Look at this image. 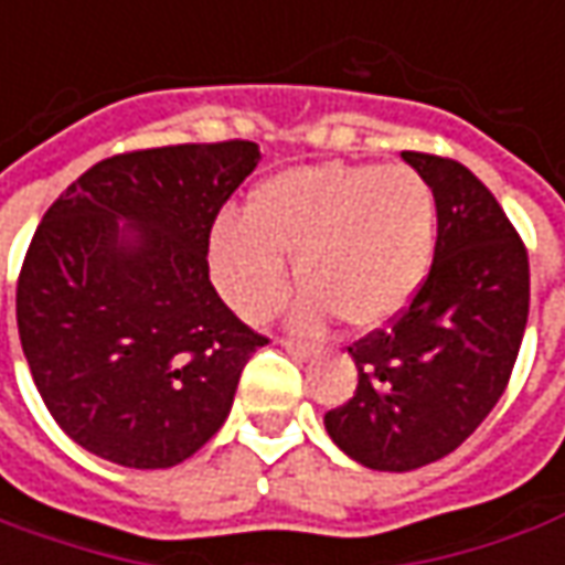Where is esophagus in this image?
Listing matches in <instances>:
<instances>
[{
    "instance_id": "esophagus-1",
    "label": "esophagus",
    "mask_w": 565,
    "mask_h": 565,
    "mask_svg": "<svg viewBox=\"0 0 565 565\" xmlns=\"http://www.w3.org/2000/svg\"><path fill=\"white\" fill-rule=\"evenodd\" d=\"M281 347L287 349L290 355H297V359H309V355H315V352H318L312 343H302V340H290V337H281Z\"/></svg>"
}]
</instances>
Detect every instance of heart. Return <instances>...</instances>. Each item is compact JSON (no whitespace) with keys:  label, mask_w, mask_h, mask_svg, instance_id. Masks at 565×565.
I'll return each instance as SVG.
<instances>
[{"label":"heart","mask_w":565,"mask_h":565,"mask_svg":"<svg viewBox=\"0 0 565 565\" xmlns=\"http://www.w3.org/2000/svg\"><path fill=\"white\" fill-rule=\"evenodd\" d=\"M439 203L412 167L318 163L271 175L253 191L250 216H222L210 232L218 294L247 321L287 299L297 256L306 284L294 321L315 328L333 312L371 331L405 312L427 281Z\"/></svg>","instance_id":"b5f03b06"}]
</instances>
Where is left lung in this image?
Segmentation results:
<instances>
[{"instance_id":"left-lung-1","label":"left lung","mask_w":565,"mask_h":565,"mask_svg":"<svg viewBox=\"0 0 565 565\" xmlns=\"http://www.w3.org/2000/svg\"><path fill=\"white\" fill-rule=\"evenodd\" d=\"M402 157L436 191L433 268L390 328L349 347L359 386L324 414L349 458L390 473L451 455L489 417L529 318V253L492 191L451 157Z\"/></svg>"}]
</instances>
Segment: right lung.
Returning a JSON list of instances; mask_svg holds the SVG:
<instances>
[{"label": "right lung", "mask_w": 565, "mask_h": 565, "mask_svg": "<svg viewBox=\"0 0 565 565\" xmlns=\"http://www.w3.org/2000/svg\"><path fill=\"white\" fill-rule=\"evenodd\" d=\"M256 163L241 138L114 153L45 210L18 275V333L49 414L92 455L160 470L225 424L268 337L222 302L206 253Z\"/></svg>", "instance_id": "right-lung-1"}]
</instances>
